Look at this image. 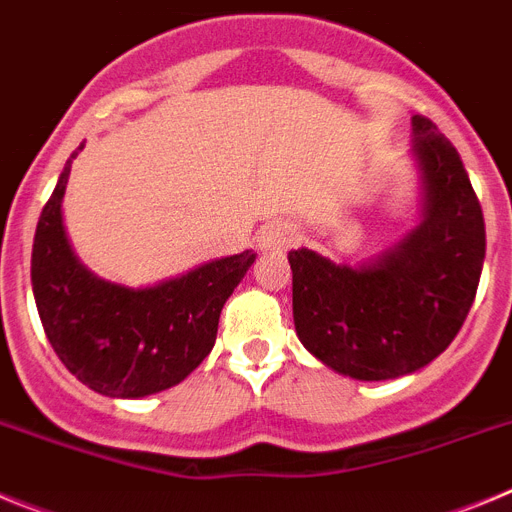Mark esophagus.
Returning <instances> with one entry per match:
<instances>
[{
  "instance_id": "1",
  "label": "esophagus",
  "mask_w": 512,
  "mask_h": 512,
  "mask_svg": "<svg viewBox=\"0 0 512 512\" xmlns=\"http://www.w3.org/2000/svg\"><path fill=\"white\" fill-rule=\"evenodd\" d=\"M297 233L292 225L287 223H269L259 230V238H256V246L261 253H279L284 248H289L295 243Z\"/></svg>"
}]
</instances>
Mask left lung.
<instances>
[{"instance_id": "8db88e82", "label": "left lung", "mask_w": 512, "mask_h": 512, "mask_svg": "<svg viewBox=\"0 0 512 512\" xmlns=\"http://www.w3.org/2000/svg\"><path fill=\"white\" fill-rule=\"evenodd\" d=\"M418 225L361 264L312 248L289 251L292 315L320 364L359 382H384L441 356L477 295L485 217L467 169L431 120L413 117Z\"/></svg>"}]
</instances>
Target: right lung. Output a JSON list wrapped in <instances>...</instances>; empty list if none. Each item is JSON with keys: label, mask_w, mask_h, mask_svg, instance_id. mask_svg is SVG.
<instances>
[{"label": "right lung", "mask_w": 512, "mask_h": 512, "mask_svg": "<svg viewBox=\"0 0 512 512\" xmlns=\"http://www.w3.org/2000/svg\"><path fill=\"white\" fill-rule=\"evenodd\" d=\"M40 212L33 243V295L63 366L89 390L140 400L187 379L215 346L217 320L256 253L210 259L146 287L110 282L76 256L63 225L71 161Z\"/></svg>", "instance_id": "1"}]
</instances>
